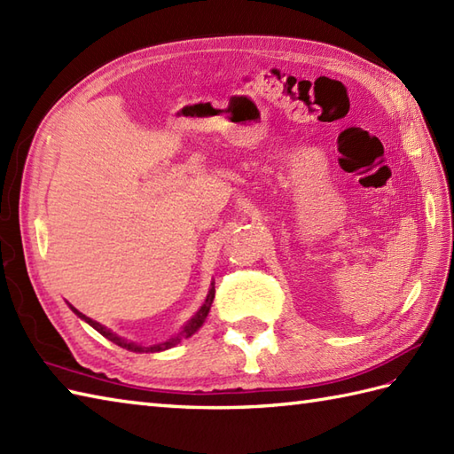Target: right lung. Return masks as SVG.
Masks as SVG:
<instances>
[{
  "label": "right lung",
  "mask_w": 454,
  "mask_h": 454,
  "mask_svg": "<svg viewBox=\"0 0 454 454\" xmlns=\"http://www.w3.org/2000/svg\"><path fill=\"white\" fill-rule=\"evenodd\" d=\"M212 301H215V283H212V286L208 288V294H207V301H205V304H202L200 308H199V312L191 317V320L183 325V330L177 333V335H173V337H169L168 341H163V343H158V345H150V347H142V345H137V343H132V341H127V340H122V337H119L117 333H113L111 330H107V327L105 325H101L99 322H95V320H91V317H88L85 314H82L80 310H75V308L70 304V308L74 310V314H78V317H82V320H85L88 322L93 330H98L103 337H107L109 341H113V343H117L119 347H122V349H129V351H137V353H142V351H146V353H158V351H166V349H171V347H176L177 343H181V340H187V337H191L192 333H195L199 327L205 324V320H207V316H208V310H210V306H212Z\"/></svg>",
  "instance_id": "1"
}]
</instances>
